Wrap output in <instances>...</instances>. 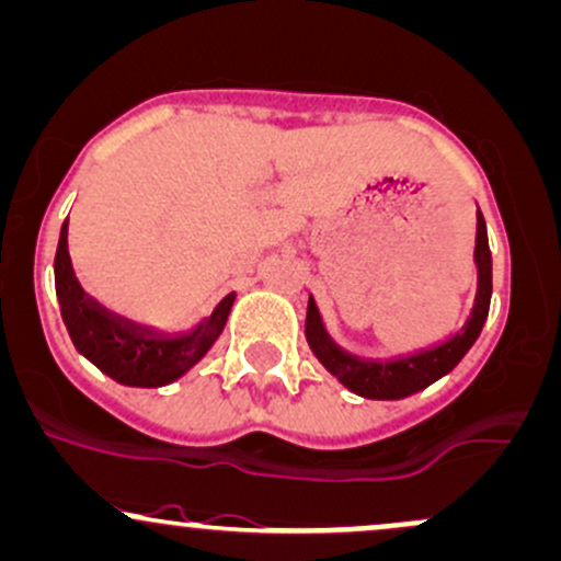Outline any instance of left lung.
Segmentation results:
<instances>
[{
	"label": "left lung",
	"instance_id": "8db88e82",
	"mask_svg": "<svg viewBox=\"0 0 561 561\" xmlns=\"http://www.w3.org/2000/svg\"><path fill=\"white\" fill-rule=\"evenodd\" d=\"M477 266H479V290L477 304H473L471 319L458 335L450 337L442 346L423 351V354L408 356V359L393 362H362L356 356L343 354L335 343L330 341L322 328L317 306L309 300V313H306V337H309L313 354L328 370L341 380L346 389L367 399H404L410 393L426 389V386L447 375L473 346L479 332L484 328V319L490 311L492 295V255L488 244V226H484L482 213L477 215Z\"/></svg>",
	"mask_w": 561,
	"mask_h": 561
}]
</instances>
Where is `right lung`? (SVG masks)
Segmentation results:
<instances>
[{
    "mask_svg": "<svg viewBox=\"0 0 561 561\" xmlns=\"http://www.w3.org/2000/svg\"><path fill=\"white\" fill-rule=\"evenodd\" d=\"M66 231L69 229L64 224L58 252H55V293H58L60 313H64L73 346L82 351L92 365L101 367L116 383L157 389L181 378L210 351L229 319L233 295L220 300L218 309L191 335L151 337L144 330H135L133 324L111 317L95 300L84 298L71 271Z\"/></svg>",
    "mask_w": 561,
    "mask_h": 561,
    "instance_id": "add662e5",
    "label": "right lung"
}]
</instances>
